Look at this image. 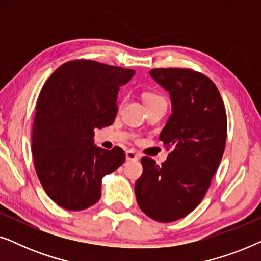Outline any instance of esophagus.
Here are the masks:
<instances>
[{
	"label": "esophagus",
	"instance_id": "34e87169",
	"mask_svg": "<svg viewBox=\"0 0 261 261\" xmlns=\"http://www.w3.org/2000/svg\"><path fill=\"white\" fill-rule=\"evenodd\" d=\"M126 159L130 160V162H137V160H139L140 158H139V155L134 151H127L126 152Z\"/></svg>",
	"mask_w": 261,
	"mask_h": 261
}]
</instances>
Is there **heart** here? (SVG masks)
I'll return each instance as SVG.
<instances>
[{
	"label": "heart",
	"mask_w": 261,
	"mask_h": 261,
	"mask_svg": "<svg viewBox=\"0 0 261 261\" xmlns=\"http://www.w3.org/2000/svg\"><path fill=\"white\" fill-rule=\"evenodd\" d=\"M158 98H162V97L156 94H148L146 96V101H152V99H158Z\"/></svg>",
	"instance_id": "obj_1"
}]
</instances>
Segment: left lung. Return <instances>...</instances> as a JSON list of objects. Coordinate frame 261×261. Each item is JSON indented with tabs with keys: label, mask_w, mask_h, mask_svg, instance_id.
Here are the masks:
<instances>
[{
	"label": "left lung",
	"mask_w": 261,
	"mask_h": 261,
	"mask_svg": "<svg viewBox=\"0 0 261 261\" xmlns=\"http://www.w3.org/2000/svg\"><path fill=\"white\" fill-rule=\"evenodd\" d=\"M149 74L170 94L172 114L159 139L172 151L162 166L141 159L135 197L148 217L172 222L190 214L208 191L226 146L227 114L219 89L204 74L189 69Z\"/></svg>",
	"instance_id": "left-lung-1"
}]
</instances>
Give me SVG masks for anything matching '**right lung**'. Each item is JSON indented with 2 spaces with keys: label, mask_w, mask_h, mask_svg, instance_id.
Here are the masks:
<instances>
[{
  "label": "right lung",
  "mask_w": 261,
  "mask_h": 261,
  "mask_svg": "<svg viewBox=\"0 0 261 261\" xmlns=\"http://www.w3.org/2000/svg\"><path fill=\"white\" fill-rule=\"evenodd\" d=\"M135 71L94 60L59 66L39 95L32 134L38 178L57 204L83 210L101 198L102 178L119 169L122 148L107 151L94 144L95 129L110 126L117 94Z\"/></svg>",
  "instance_id": "1"
}]
</instances>
